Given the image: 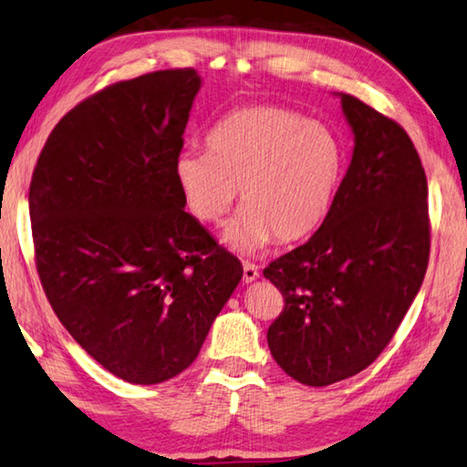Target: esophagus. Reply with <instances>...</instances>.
Here are the masks:
<instances>
[{"mask_svg": "<svg viewBox=\"0 0 467 467\" xmlns=\"http://www.w3.org/2000/svg\"><path fill=\"white\" fill-rule=\"evenodd\" d=\"M259 279V269L254 267L253 263H243V281L244 283H253V281H257Z\"/></svg>", "mask_w": 467, "mask_h": 467, "instance_id": "1", "label": "esophagus"}]
</instances>
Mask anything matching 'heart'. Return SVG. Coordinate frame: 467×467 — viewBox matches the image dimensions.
Wrapping results in <instances>:
<instances>
[{
	"label": "heart",
	"instance_id": "1",
	"mask_svg": "<svg viewBox=\"0 0 467 467\" xmlns=\"http://www.w3.org/2000/svg\"><path fill=\"white\" fill-rule=\"evenodd\" d=\"M208 151H182L173 178L192 216L218 224L241 192L243 214L223 234L253 254L273 236L296 243L330 216L346 173V148L330 127L281 107H244L206 137Z\"/></svg>",
	"mask_w": 467,
	"mask_h": 467
}]
</instances>
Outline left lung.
Returning a JSON list of instances; mask_svg holds the SVG:
<instances>
[{
	"instance_id": "left-lung-1",
	"label": "left lung",
	"mask_w": 467,
	"mask_h": 467,
	"mask_svg": "<svg viewBox=\"0 0 467 467\" xmlns=\"http://www.w3.org/2000/svg\"><path fill=\"white\" fill-rule=\"evenodd\" d=\"M337 97L354 150L332 213L263 271L285 299L269 350L307 387L350 379L379 358L421 289L431 243L427 178L410 137L356 97Z\"/></svg>"
}]
</instances>
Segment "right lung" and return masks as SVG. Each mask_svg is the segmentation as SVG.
Wrapping results in <instances>:
<instances>
[{"mask_svg":"<svg viewBox=\"0 0 467 467\" xmlns=\"http://www.w3.org/2000/svg\"><path fill=\"white\" fill-rule=\"evenodd\" d=\"M200 87L194 68L107 87L60 119L32 176L46 297L82 348L133 385L186 370L243 279L173 178Z\"/></svg>","mask_w":467,"mask_h":467,"instance_id":"add662e5","label":"right lung"}]
</instances>
